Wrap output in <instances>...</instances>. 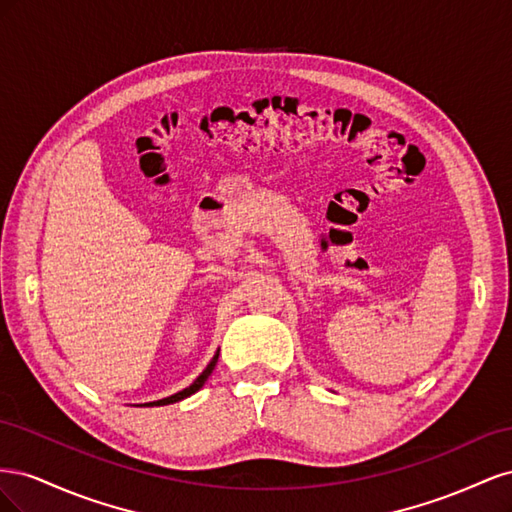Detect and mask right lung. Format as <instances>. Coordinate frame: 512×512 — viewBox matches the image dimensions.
Returning a JSON list of instances; mask_svg holds the SVG:
<instances>
[{
	"label": "right lung",
	"instance_id": "1",
	"mask_svg": "<svg viewBox=\"0 0 512 512\" xmlns=\"http://www.w3.org/2000/svg\"><path fill=\"white\" fill-rule=\"evenodd\" d=\"M218 356H220V350L215 352V356L211 359V363L205 367V371L203 374H200L188 389H183V391H179V393H175V395H170V397H164V399H158V401H149V404H145V406H168V404H175V401H181V399H185V397H190V395H194L198 389H203V384L207 382V378L211 376V371L215 369V363H218Z\"/></svg>",
	"mask_w": 512,
	"mask_h": 512
}]
</instances>
